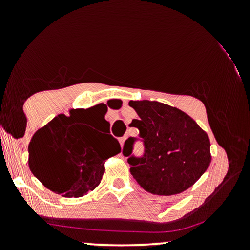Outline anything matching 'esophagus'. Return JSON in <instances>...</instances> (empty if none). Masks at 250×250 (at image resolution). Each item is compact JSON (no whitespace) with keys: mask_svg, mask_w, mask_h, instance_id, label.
<instances>
[{"mask_svg":"<svg viewBox=\"0 0 250 250\" xmlns=\"http://www.w3.org/2000/svg\"><path fill=\"white\" fill-rule=\"evenodd\" d=\"M125 141V136H123V137H121V139H120V143H121V146H123Z\"/></svg>","mask_w":250,"mask_h":250,"instance_id":"1","label":"esophagus"}]
</instances>
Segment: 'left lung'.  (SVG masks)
<instances>
[{"mask_svg": "<svg viewBox=\"0 0 250 250\" xmlns=\"http://www.w3.org/2000/svg\"><path fill=\"white\" fill-rule=\"evenodd\" d=\"M129 105L139 115L130 125L139 129L140 139L129 137L123 155L128 156L125 149L137 139L145 146L141 160L128 159L134 179L151 194L167 196L187 190L210 165L207 133L187 114L165 103L143 100Z\"/></svg>", "mask_w": 250, "mask_h": 250, "instance_id": "8db88e82", "label": "left lung"}]
</instances>
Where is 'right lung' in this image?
<instances>
[{
  "instance_id": "right-lung-1",
  "label": "right lung",
  "mask_w": 250,
  "mask_h": 250,
  "mask_svg": "<svg viewBox=\"0 0 250 250\" xmlns=\"http://www.w3.org/2000/svg\"><path fill=\"white\" fill-rule=\"evenodd\" d=\"M105 104L59 114L34 134L29 143V168L44 187L64 197H80L95 189L104 173V161L121 151L111 135L97 141L88 123L104 120Z\"/></svg>"
}]
</instances>
